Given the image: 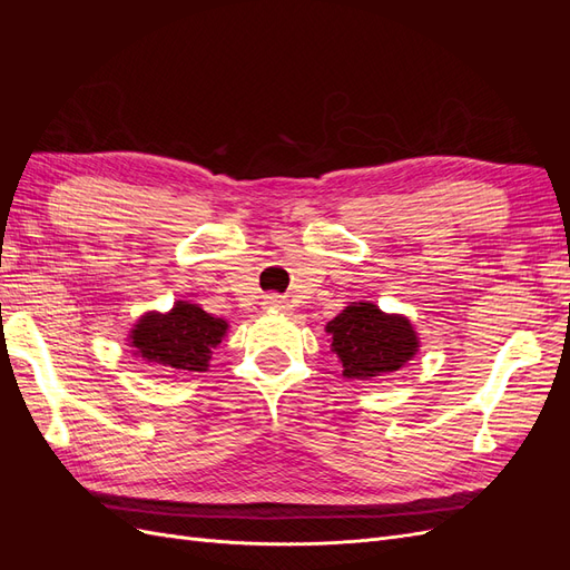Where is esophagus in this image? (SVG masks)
Here are the masks:
<instances>
[{"instance_id":"1","label":"esophagus","mask_w":570,"mask_h":570,"mask_svg":"<svg viewBox=\"0 0 570 570\" xmlns=\"http://www.w3.org/2000/svg\"><path fill=\"white\" fill-rule=\"evenodd\" d=\"M264 306H266V308H289L287 299H285V297H278V295H268V297L264 299Z\"/></svg>"}]
</instances>
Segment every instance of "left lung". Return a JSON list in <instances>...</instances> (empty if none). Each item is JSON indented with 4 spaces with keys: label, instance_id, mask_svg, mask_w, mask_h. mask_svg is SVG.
Here are the masks:
<instances>
[{
    "label": "left lung",
    "instance_id": "left-lung-1",
    "mask_svg": "<svg viewBox=\"0 0 570 570\" xmlns=\"http://www.w3.org/2000/svg\"><path fill=\"white\" fill-rule=\"evenodd\" d=\"M331 350L342 361V375L352 381H373L400 371L419 350L416 333L404 316H387L368 302L344 308L325 327Z\"/></svg>",
    "mask_w": 570,
    "mask_h": 570
}]
</instances>
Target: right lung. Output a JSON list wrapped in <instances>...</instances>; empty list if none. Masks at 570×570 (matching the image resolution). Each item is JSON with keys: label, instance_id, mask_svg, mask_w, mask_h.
I'll use <instances>...</instances> for the list:
<instances>
[{"label": "right lung", "instance_id": "1", "mask_svg": "<svg viewBox=\"0 0 570 570\" xmlns=\"http://www.w3.org/2000/svg\"><path fill=\"white\" fill-rule=\"evenodd\" d=\"M228 323L189 302H176L168 314H147L130 335L135 354L164 371H204Z\"/></svg>", "mask_w": 570, "mask_h": 570}]
</instances>
